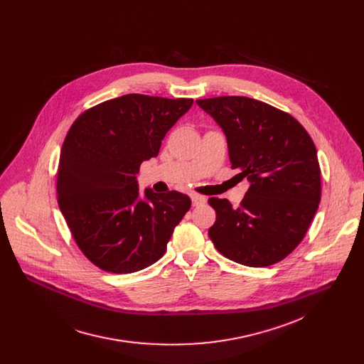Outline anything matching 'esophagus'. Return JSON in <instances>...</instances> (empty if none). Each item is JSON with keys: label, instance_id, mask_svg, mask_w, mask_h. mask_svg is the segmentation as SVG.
<instances>
[{"label": "esophagus", "instance_id": "1", "mask_svg": "<svg viewBox=\"0 0 364 364\" xmlns=\"http://www.w3.org/2000/svg\"><path fill=\"white\" fill-rule=\"evenodd\" d=\"M192 203L193 206H202L206 203V198L202 195H192Z\"/></svg>", "mask_w": 364, "mask_h": 364}]
</instances>
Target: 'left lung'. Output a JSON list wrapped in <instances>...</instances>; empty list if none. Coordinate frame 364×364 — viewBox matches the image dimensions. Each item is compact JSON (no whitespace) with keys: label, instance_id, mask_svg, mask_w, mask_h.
<instances>
[{"label":"left lung","instance_id":"1","mask_svg":"<svg viewBox=\"0 0 364 364\" xmlns=\"http://www.w3.org/2000/svg\"><path fill=\"white\" fill-rule=\"evenodd\" d=\"M221 126L231 168L251 182L240 208L210 198L208 237L237 263L263 267L290 255L321 200V168L310 134L290 113L247 97L198 100Z\"/></svg>","mask_w":364,"mask_h":364}]
</instances>
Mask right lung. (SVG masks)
Returning <instances> with one entry per match:
<instances>
[{
    "label": "right lung",
    "instance_id": "obj_1",
    "mask_svg": "<svg viewBox=\"0 0 364 364\" xmlns=\"http://www.w3.org/2000/svg\"><path fill=\"white\" fill-rule=\"evenodd\" d=\"M192 104L129 94L87 109L71 124L60 154L57 202L81 252L105 272L153 264L191 208L189 196L176 191L146 189L141 196L136 175Z\"/></svg>",
    "mask_w": 364,
    "mask_h": 364
}]
</instances>
